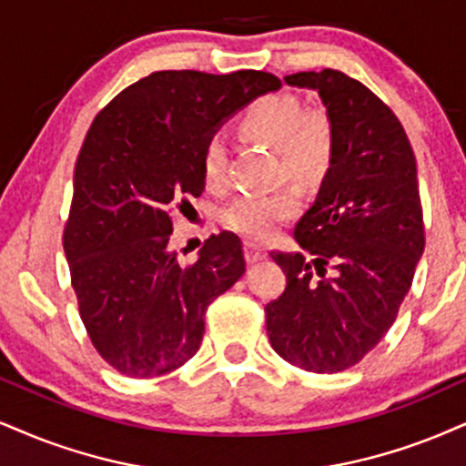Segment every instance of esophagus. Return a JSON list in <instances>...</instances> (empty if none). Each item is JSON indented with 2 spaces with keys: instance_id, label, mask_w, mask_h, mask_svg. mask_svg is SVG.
I'll return each instance as SVG.
<instances>
[{
  "instance_id": "34e87169",
  "label": "esophagus",
  "mask_w": 466,
  "mask_h": 466,
  "mask_svg": "<svg viewBox=\"0 0 466 466\" xmlns=\"http://www.w3.org/2000/svg\"><path fill=\"white\" fill-rule=\"evenodd\" d=\"M246 259H248V263L266 259V250H263L261 246H257L255 242H246Z\"/></svg>"
}]
</instances>
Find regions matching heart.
I'll list each match as a JSON object with an SVG mask.
<instances>
[{
	"mask_svg": "<svg viewBox=\"0 0 466 466\" xmlns=\"http://www.w3.org/2000/svg\"><path fill=\"white\" fill-rule=\"evenodd\" d=\"M244 136L277 148L280 170L298 183H315L335 162L337 134L329 112L321 107L302 110L291 95H263L246 107L239 118ZM227 147L220 137H209L203 151V179L220 187L227 179ZM300 209V194L285 186L272 192L242 194L222 209V222L250 242H266L280 224Z\"/></svg>",
	"mask_w": 466,
	"mask_h": 466,
	"instance_id": "heart-1",
	"label": "heart"
}]
</instances>
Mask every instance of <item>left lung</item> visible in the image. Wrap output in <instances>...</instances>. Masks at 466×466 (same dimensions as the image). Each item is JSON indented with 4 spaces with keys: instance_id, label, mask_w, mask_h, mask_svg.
Wrapping results in <instances>:
<instances>
[{
    "instance_id": "1",
    "label": "left lung",
    "mask_w": 466,
    "mask_h": 466,
    "mask_svg": "<svg viewBox=\"0 0 466 466\" xmlns=\"http://www.w3.org/2000/svg\"><path fill=\"white\" fill-rule=\"evenodd\" d=\"M313 88L335 125V162L296 224L302 252H269L287 287L266 304L268 337L287 363L337 373L387 335L409 294L423 246L415 153L398 116L335 68L287 75Z\"/></svg>"
}]
</instances>
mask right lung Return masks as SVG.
Masks as SVG:
<instances>
[{"label": "right lung", "mask_w": 466, "mask_h": 466, "mask_svg": "<svg viewBox=\"0 0 466 466\" xmlns=\"http://www.w3.org/2000/svg\"><path fill=\"white\" fill-rule=\"evenodd\" d=\"M263 71H155L96 114L62 235L79 318L101 359L129 378L192 359L207 307L246 272L242 239L211 235L194 263L168 248L177 214L203 194V151L222 120L279 90Z\"/></svg>", "instance_id": "obj_1"}]
</instances>
